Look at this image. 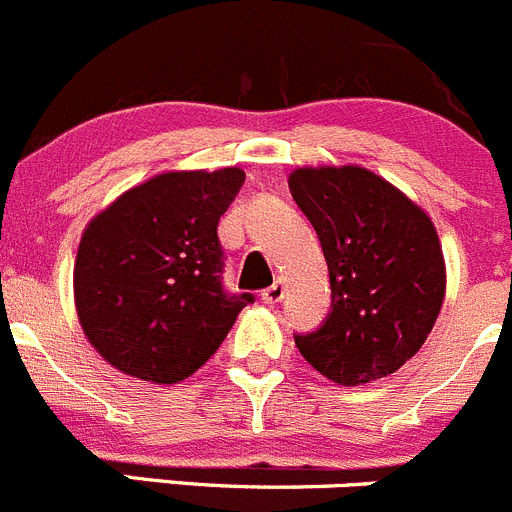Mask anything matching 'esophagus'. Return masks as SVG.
I'll return each mask as SVG.
<instances>
[{"label": "esophagus", "mask_w": 512, "mask_h": 512, "mask_svg": "<svg viewBox=\"0 0 512 512\" xmlns=\"http://www.w3.org/2000/svg\"><path fill=\"white\" fill-rule=\"evenodd\" d=\"M261 299H264V304H279L284 299V281L276 279L269 289L261 291Z\"/></svg>", "instance_id": "34e87169"}]
</instances>
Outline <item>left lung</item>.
<instances>
[{"label":"left lung","instance_id":"1","mask_svg":"<svg viewBox=\"0 0 512 512\" xmlns=\"http://www.w3.org/2000/svg\"><path fill=\"white\" fill-rule=\"evenodd\" d=\"M289 191L319 236L332 311L294 334L301 357L344 387L397 372L425 344L445 299V259L430 216L359 165L299 168Z\"/></svg>","mask_w":512,"mask_h":512}]
</instances>
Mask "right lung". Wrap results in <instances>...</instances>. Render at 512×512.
Instances as JSON below:
<instances>
[{
  "instance_id": "add662e5",
  "label": "right lung",
  "mask_w": 512,
  "mask_h": 512,
  "mask_svg": "<svg viewBox=\"0 0 512 512\" xmlns=\"http://www.w3.org/2000/svg\"><path fill=\"white\" fill-rule=\"evenodd\" d=\"M241 168L175 170L130 188L97 213L75 261L82 332L130 377L173 384L216 354L253 294L223 289L218 218Z\"/></svg>"
}]
</instances>
